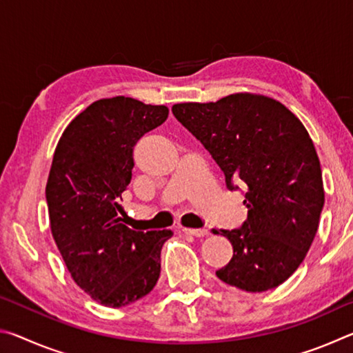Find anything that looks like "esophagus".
<instances>
[{
  "label": "esophagus",
  "instance_id": "esophagus-1",
  "mask_svg": "<svg viewBox=\"0 0 353 353\" xmlns=\"http://www.w3.org/2000/svg\"><path fill=\"white\" fill-rule=\"evenodd\" d=\"M183 232L187 235H193V236H198V238L208 235V230L207 229H183Z\"/></svg>",
  "mask_w": 353,
  "mask_h": 353
}]
</instances>
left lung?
Listing matches in <instances>:
<instances>
[{
  "instance_id": "8db88e82",
  "label": "left lung",
  "mask_w": 353,
  "mask_h": 353,
  "mask_svg": "<svg viewBox=\"0 0 353 353\" xmlns=\"http://www.w3.org/2000/svg\"><path fill=\"white\" fill-rule=\"evenodd\" d=\"M171 110L210 152L227 188L238 190L236 182L248 188L243 225L212 230L234 248L218 279L249 292L282 285L305 259L324 207L321 163L307 129L282 103L252 93Z\"/></svg>"
}]
</instances>
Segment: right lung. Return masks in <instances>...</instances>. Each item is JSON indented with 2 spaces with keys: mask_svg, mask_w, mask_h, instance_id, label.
Masks as SVG:
<instances>
[{
  "mask_svg": "<svg viewBox=\"0 0 353 353\" xmlns=\"http://www.w3.org/2000/svg\"><path fill=\"white\" fill-rule=\"evenodd\" d=\"M168 112L126 97L94 101L63 130L52 157V238L77 286L105 307L139 301L160 277V252L172 232L129 229L119 201L132 179L134 146Z\"/></svg>",
  "mask_w": 353,
  "mask_h": 353,
  "instance_id": "obj_1",
  "label": "right lung"
}]
</instances>
